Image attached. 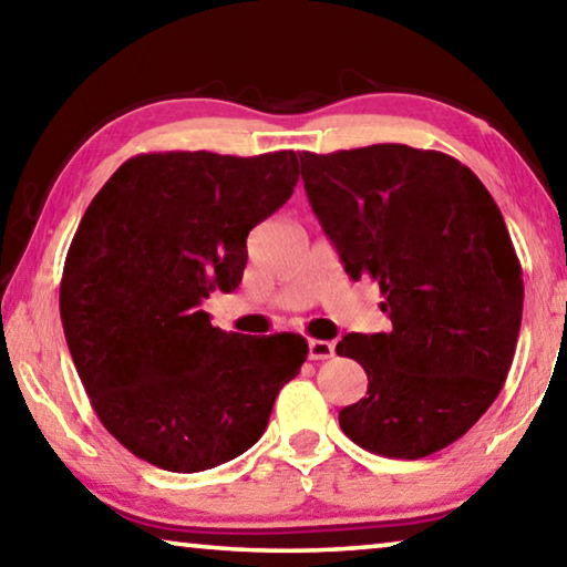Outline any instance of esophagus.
Wrapping results in <instances>:
<instances>
[{
    "instance_id": "esophagus-1",
    "label": "esophagus",
    "mask_w": 567,
    "mask_h": 567,
    "mask_svg": "<svg viewBox=\"0 0 567 567\" xmlns=\"http://www.w3.org/2000/svg\"><path fill=\"white\" fill-rule=\"evenodd\" d=\"M336 353V346L330 343V340H308V355L310 361H328Z\"/></svg>"
}]
</instances>
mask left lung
I'll return each instance as SVG.
<instances>
[{
    "instance_id": "obj_1",
    "label": "left lung",
    "mask_w": 567,
    "mask_h": 567,
    "mask_svg": "<svg viewBox=\"0 0 567 567\" xmlns=\"http://www.w3.org/2000/svg\"><path fill=\"white\" fill-rule=\"evenodd\" d=\"M298 156L346 272L381 287L391 320L336 346L368 375L340 429L391 460L434 454L477 424L515 355L525 287L499 206L442 151L375 143Z\"/></svg>"
}]
</instances>
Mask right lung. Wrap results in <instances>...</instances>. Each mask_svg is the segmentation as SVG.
I'll use <instances>...</instances> for the list:
<instances>
[{"label":"right lung","instance_id":"1","mask_svg":"<svg viewBox=\"0 0 567 567\" xmlns=\"http://www.w3.org/2000/svg\"><path fill=\"white\" fill-rule=\"evenodd\" d=\"M295 184V151H164L125 161L85 209L60 318L90 406L138 460L178 474L235 460L300 373L302 336L224 332L202 310L237 290L249 229Z\"/></svg>","mask_w":567,"mask_h":567}]
</instances>
